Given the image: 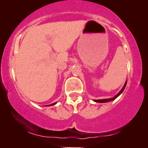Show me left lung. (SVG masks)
<instances>
[{
    "label": "left lung",
    "mask_w": 148,
    "mask_h": 148,
    "mask_svg": "<svg viewBox=\"0 0 148 148\" xmlns=\"http://www.w3.org/2000/svg\"><path fill=\"white\" fill-rule=\"evenodd\" d=\"M127 83V80L126 81V82H125V85H124V86H123V88L121 89L120 92H119L118 93V94H117L116 95V96H114V97H113V98H108V99H102V100H94V102H98V103H104V102H110V101H112V100H115V99H116L118 96H120V95L123 93V91H124L125 88V87H126Z\"/></svg>",
    "instance_id": "obj_1"
}]
</instances>
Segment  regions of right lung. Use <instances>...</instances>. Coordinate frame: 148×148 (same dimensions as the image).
I'll return each mask as SVG.
<instances>
[{"mask_svg": "<svg viewBox=\"0 0 148 148\" xmlns=\"http://www.w3.org/2000/svg\"><path fill=\"white\" fill-rule=\"evenodd\" d=\"M56 103L57 102H54V103H53V104H50V105H46V106H53V105H55Z\"/></svg>", "mask_w": 148, "mask_h": 148, "instance_id": "add662e5", "label": "right lung"}]
</instances>
